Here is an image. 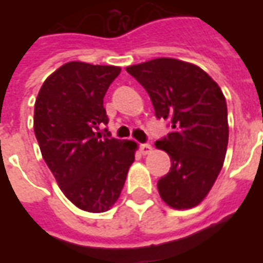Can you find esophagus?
Masks as SVG:
<instances>
[{
  "label": "esophagus",
  "instance_id": "1",
  "mask_svg": "<svg viewBox=\"0 0 263 263\" xmlns=\"http://www.w3.org/2000/svg\"><path fill=\"white\" fill-rule=\"evenodd\" d=\"M139 151H141V154L142 155H149L152 152V146H151L149 143H141V145H139Z\"/></svg>",
  "mask_w": 263,
  "mask_h": 263
}]
</instances>
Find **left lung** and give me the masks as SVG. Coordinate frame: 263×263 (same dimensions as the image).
Segmentation results:
<instances>
[{
  "label": "left lung",
  "instance_id": "left-lung-1",
  "mask_svg": "<svg viewBox=\"0 0 263 263\" xmlns=\"http://www.w3.org/2000/svg\"><path fill=\"white\" fill-rule=\"evenodd\" d=\"M126 71L146 90L156 118L171 122V134L155 143L172 162L158 180L160 197L173 209H192L211 190L226 159V97L204 70L182 60L159 58Z\"/></svg>",
  "mask_w": 263,
  "mask_h": 263
}]
</instances>
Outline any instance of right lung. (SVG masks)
<instances>
[{
    "instance_id": "obj_1",
    "label": "right lung",
    "mask_w": 263,
    "mask_h": 263,
    "mask_svg": "<svg viewBox=\"0 0 263 263\" xmlns=\"http://www.w3.org/2000/svg\"><path fill=\"white\" fill-rule=\"evenodd\" d=\"M121 67L69 62L39 90L33 129L46 165L79 209L104 213L118 200L137 143L111 138L104 96Z\"/></svg>"
}]
</instances>
